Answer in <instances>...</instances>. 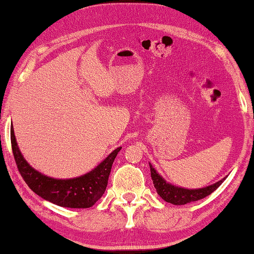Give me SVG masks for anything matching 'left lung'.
I'll return each instance as SVG.
<instances>
[{"mask_svg":"<svg viewBox=\"0 0 254 254\" xmlns=\"http://www.w3.org/2000/svg\"><path fill=\"white\" fill-rule=\"evenodd\" d=\"M149 166H150L152 183H154V186L156 190H157L158 195L161 196L163 200L166 201V202L177 204V206L203 199V197L208 196L209 194L213 193L215 190L218 189L221 184L224 182L225 178H227V177H225V178L221 179L220 182L215 183L213 185L202 187V189L189 190V189H184V187H179L168 183L157 171H156L154 166H152L150 163H149Z\"/></svg>","mask_w":254,"mask_h":254,"instance_id":"8db88e82","label":"left lung"}]
</instances>
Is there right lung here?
I'll use <instances>...</instances> for the list:
<instances>
[{"instance_id": "1", "label": "right lung", "mask_w": 254, "mask_h": 254, "mask_svg": "<svg viewBox=\"0 0 254 254\" xmlns=\"http://www.w3.org/2000/svg\"><path fill=\"white\" fill-rule=\"evenodd\" d=\"M10 136L17 168L27 186L44 200L67 208H90L103 196L111 168L118 152L121 150V147L117 148L85 175L70 179H57L43 175L26 162L17 145L13 126L10 128Z\"/></svg>"}]
</instances>
